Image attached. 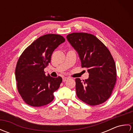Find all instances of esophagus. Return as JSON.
Returning a JSON list of instances; mask_svg holds the SVG:
<instances>
[{
    "label": "esophagus",
    "instance_id": "34e87169",
    "mask_svg": "<svg viewBox=\"0 0 133 133\" xmlns=\"http://www.w3.org/2000/svg\"><path fill=\"white\" fill-rule=\"evenodd\" d=\"M69 79V78L68 77H63V82H65L67 80Z\"/></svg>",
    "mask_w": 133,
    "mask_h": 133
}]
</instances>
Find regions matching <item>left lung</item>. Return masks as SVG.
Listing matches in <instances>:
<instances>
[{
	"mask_svg": "<svg viewBox=\"0 0 133 133\" xmlns=\"http://www.w3.org/2000/svg\"><path fill=\"white\" fill-rule=\"evenodd\" d=\"M66 38L77 52L82 67L89 74L84 81L75 79L77 97L89 105L103 103L111 95L117 79L116 66L109 50L90 34L72 33Z\"/></svg>",
	"mask_w": 133,
	"mask_h": 133,
	"instance_id": "8db88e82",
	"label": "left lung"
}]
</instances>
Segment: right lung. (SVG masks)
Masks as SVG:
<instances>
[{"instance_id": "1", "label": "right lung", "mask_w": 133, "mask_h": 133, "mask_svg": "<svg viewBox=\"0 0 133 133\" xmlns=\"http://www.w3.org/2000/svg\"><path fill=\"white\" fill-rule=\"evenodd\" d=\"M65 42L59 35L47 34L38 38L26 48L17 62L15 78L19 93L27 104L34 107L46 105L54 98L62 82L61 77L45 75L54 51Z\"/></svg>"}]
</instances>
